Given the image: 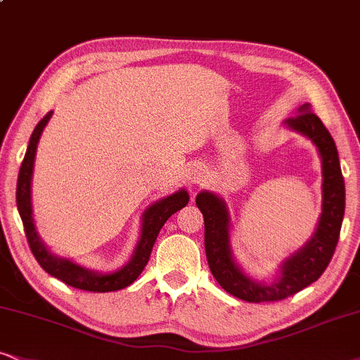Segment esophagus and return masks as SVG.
Returning <instances> with one entry per match:
<instances>
[{"instance_id":"esophagus-1","label":"esophagus","mask_w":360,"mask_h":360,"mask_svg":"<svg viewBox=\"0 0 360 360\" xmlns=\"http://www.w3.org/2000/svg\"><path fill=\"white\" fill-rule=\"evenodd\" d=\"M204 181H206V171L199 166L194 167L189 174V183L191 184H201V183H204Z\"/></svg>"}]
</instances>
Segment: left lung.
Listing matches in <instances>:
<instances>
[{
	"label": "left lung",
	"instance_id": "left-lung-1",
	"mask_svg": "<svg viewBox=\"0 0 360 360\" xmlns=\"http://www.w3.org/2000/svg\"><path fill=\"white\" fill-rule=\"evenodd\" d=\"M288 129L306 136L317 148L322 167V212L311 239L281 262L271 282L254 279L236 261L231 245L229 207L224 199L211 191H201L195 204L204 216V248L209 269L226 292L248 302L281 301L316 282L329 266L338 245L345 211V186L334 139L309 104L301 115L284 121Z\"/></svg>",
	"mask_w": 360,
	"mask_h": 360
}]
</instances>
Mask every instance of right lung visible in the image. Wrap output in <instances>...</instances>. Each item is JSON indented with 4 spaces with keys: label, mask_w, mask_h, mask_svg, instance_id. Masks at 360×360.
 Listing matches in <instances>:
<instances>
[{
    "label": "right lung",
    "mask_w": 360,
    "mask_h": 360,
    "mask_svg": "<svg viewBox=\"0 0 360 360\" xmlns=\"http://www.w3.org/2000/svg\"><path fill=\"white\" fill-rule=\"evenodd\" d=\"M51 116L53 111H49L36 124L33 134L30 138L25 159H22L20 176H18L16 204L22 226H25V233L26 238H28L31 252H33L36 261H38L39 266L48 274L63 281L65 284L71 285V288L91 290V292H112V290L124 289L129 284H133L141 272H143L144 267H146L149 256H151L153 245L156 243L159 231L165 226V222L169 219L172 214L183 209L189 202L188 191L179 189L171 195L161 198L143 212V216H141V236L138 244H136L134 252L129 261L122 267H120V269L111 272L94 271L89 269V267L81 266V264H76L71 259L58 256L39 238L33 217V202H31V183H33L36 149H38L41 134H43L44 127H46L49 120H51Z\"/></svg>",
    "instance_id": "obj_1"
}]
</instances>
